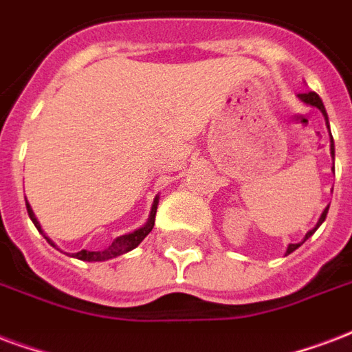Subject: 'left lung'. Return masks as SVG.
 I'll return each instance as SVG.
<instances>
[{
    "label": "left lung",
    "mask_w": 352,
    "mask_h": 352,
    "mask_svg": "<svg viewBox=\"0 0 352 352\" xmlns=\"http://www.w3.org/2000/svg\"><path fill=\"white\" fill-rule=\"evenodd\" d=\"M298 100H300V102H305L306 105H311V107H317V109L321 111V113H323V116H324V120H327V128H329V115H327V109H324L323 100L317 96L316 92H305V94H298ZM329 131H330V128H329ZM330 155H332V161H334V139H332V135H330ZM332 170H334V163H332ZM327 213H329V206H327V208L323 210V213H321V217H319V221H317L316 226H314L310 232H306V236H305V239H302V241H300V243H289V245H287L286 254H292L293 250H297V248L300 247V245H302V243H305L306 239H308V237H310L311 234H314V232L319 228V226H321V224H323V221L327 219Z\"/></svg>",
    "instance_id": "obj_1"
}]
</instances>
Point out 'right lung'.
<instances>
[{
	"label": "right lung",
	"mask_w": 352,
	"mask_h": 352,
	"mask_svg": "<svg viewBox=\"0 0 352 352\" xmlns=\"http://www.w3.org/2000/svg\"><path fill=\"white\" fill-rule=\"evenodd\" d=\"M157 204H160V197L154 198V204H152V211H150V217H148V221L142 224L141 228L133 230V232H129V234H124V236L116 237L115 241L111 243L109 247L104 248V250H96V252H92V250H79L76 254H72V258H78V260H83V261H105V260H113L116 256H122L129 250H133L135 247L141 245V241L144 237L152 232L154 228V223H155V211H157ZM25 206H28V213H29V219L33 221V224L36 226V230L41 232L42 236L46 237V241L52 245V247H57L50 237L44 234V230H42L41 223H38V219L35 217L33 210H31V206L29 202L25 200Z\"/></svg>",
	"instance_id": "1"
}]
</instances>
